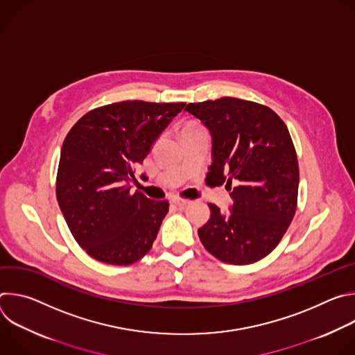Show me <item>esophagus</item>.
<instances>
[{"instance_id":"obj_1","label":"esophagus","mask_w":355,"mask_h":355,"mask_svg":"<svg viewBox=\"0 0 355 355\" xmlns=\"http://www.w3.org/2000/svg\"><path fill=\"white\" fill-rule=\"evenodd\" d=\"M173 204L182 209V208H185L187 205H189V200H188V199H182V198L175 196V198H173Z\"/></svg>"}]
</instances>
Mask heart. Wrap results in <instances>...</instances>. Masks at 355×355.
I'll return each mask as SVG.
<instances>
[{"label": "heart", "mask_w": 355, "mask_h": 355, "mask_svg": "<svg viewBox=\"0 0 355 355\" xmlns=\"http://www.w3.org/2000/svg\"><path fill=\"white\" fill-rule=\"evenodd\" d=\"M195 129H202L199 125H195V123H189V125H187L185 128H184V132L185 130H195Z\"/></svg>", "instance_id": "b5f03b06"}]
</instances>
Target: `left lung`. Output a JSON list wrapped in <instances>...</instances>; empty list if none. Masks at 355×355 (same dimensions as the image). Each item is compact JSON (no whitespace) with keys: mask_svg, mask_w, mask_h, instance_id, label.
<instances>
[{"mask_svg":"<svg viewBox=\"0 0 355 355\" xmlns=\"http://www.w3.org/2000/svg\"><path fill=\"white\" fill-rule=\"evenodd\" d=\"M185 111L212 136L207 180L226 184L233 199L227 214L209 204L211 218L198 229L200 243L223 263H256L277 247L296 211L299 167L288 128L268 107L232 96Z\"/></svg>","mask_w":355,"mask_h":355,"instance_id":"1","label":"left lung"}]
</instances>
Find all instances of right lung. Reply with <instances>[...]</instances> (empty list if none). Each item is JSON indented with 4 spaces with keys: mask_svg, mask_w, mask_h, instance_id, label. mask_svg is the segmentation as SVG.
<instances>
[{
    "mask_svg": "<svg viewBox=\"0 0 355 355\" xmlns=\"http://www.w3.org/2000/svg\"><path fill=\"white\" fill-rule=\"evenodd\" d=\"M184 107L123 101L89 111L70 129L56 196L71 234L92 259L129 266L153 245L168 202L133 192L129 184L135 166Z\"/></svg>",
    "mask_w": 355,
    "mask_h": 355,
    "instance_id": "1",
    "label": "right lung"
}]
</instances>
